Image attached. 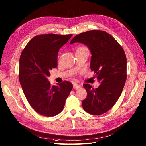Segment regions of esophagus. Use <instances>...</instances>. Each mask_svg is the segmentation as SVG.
Listing matches in <instances>:
<instances>
[{"label": "esophagus", "instance_id": "obj_1", "mask_svg": "<svg viewBox=\"0 0 146 146\" xmlns=\"http://www.w3.org/2000/svg\"><path fill=\"white\" fill-rule=\"evenodd\" d=\"M80 87H81V86L80 85H78V84H77V83H74L73 84V88L74 89H78Z\"/></svg>", "mask_w": 146, "mask_h": 146}]
</instances>
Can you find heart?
I'll list each match as a JSON object with an SVG mask.
<instances>
[{
  "instance_id": "obj_1",
  "label": "heart",
  "mask_w": 146,
  "mask_h": 146,
  "mask_svg": "<svg viewBox=\"0 0 146 146\" xmlns=\"http://www.w3.org/2000/svg\"><path fill=\"white\" fill-rule=\"evenodd\" d=\"M80 48H87L85 47H79L78 49H80Z\"/></svg>"
}]
</instances>
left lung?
<instances>
[{"mask_svg":"<svg viewBox=\"0 0 146 146\" xmlns=\"http://www.w3.org/2000/svg\"><path fill=\"white\" fill-rule=\"evenodd\" d=\"M88 46L92 54L90 68L101 83L94 88L83 85L87 96L82 102L86 112L101 115L111 110L119 98L127 79V58L119 44L110 34L91 30L76 35L70 42Z\"/></svg>","mask_w":146,"mask_h":146,"instance_id":"1","label":"left lung"}]
</instances>
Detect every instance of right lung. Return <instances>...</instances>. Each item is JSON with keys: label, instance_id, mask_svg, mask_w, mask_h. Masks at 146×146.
<instances>
[{"label": "right lung", "instance_id": "obj_1", "mask_svg": "<svg viewBox=\"0 0 146 146\" xmlns=\"http://www.w3.org/2000/svg\"><path fill=\"white\" fill-rule=\"evenodd\" d=\"M72 35H36L28 42L21 54L19 82L30 105L42 115L53 117L60 113L73 88L70 82L52 86L48 80L50 71L57 67L59 49Z\"/></svg>", "mask_w": 146, "mask_h": 146}]
</instances>
